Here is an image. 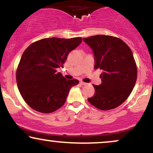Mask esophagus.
<instances>
[{
	"label": "esophagus",
	"instance_id": "esophagus-1",
	"mask_svg": "<svg viewBox=\"0 0 153 153\" xmlns=\"http://www.w3.org/2000/svg\"><path fill=\"white\" fill-rule=\"evenodd\" d=\"M80 83L81 84V85H86L88 83H86V82H82V81H80Z\"/></svg>",
	"mask_w": 153,
	"mask_h": 153
}]
</instances>
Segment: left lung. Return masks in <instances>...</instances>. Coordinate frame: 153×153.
<instances>
[{"instance_id":"8db88e82","label":"left lung","mask_w":153,"mask_h":153,"mask_svg":"<svg viewBox=\"0 0 153 153\" xmlns=\"http://www.w3.org/2000/svg\"><path fill=\"white\" fill-rule=\"evenodd\" d=\"M83 41L94 52L95 69L103 71L102 82L93 85L95 94L88 101L100 110L117 108L127 99L136 83L137 69L132 52L121 39L108 35H96Z\"/></svg>"}]
</instances>
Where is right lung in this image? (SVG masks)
I'll return each mask as SVG.
<instances>
[{"label":"right lung","instance_id":"right-lung-1","mask_svg":"<svg viewBox=\"0 0 153 153\" xmlns=\"http://www.w3.org/2000/svg\"><path fill=\"white\" fill-rule=\"evenodd\" d=\"M82 42L81 37L46 38L29 45L16 71L18 88L25 102L41 113H52L65 103L76 79L67 80L57 68L63 67L68 54Z\"/></svg>","mask_w":153,"mask_h":153}]
</instances>
